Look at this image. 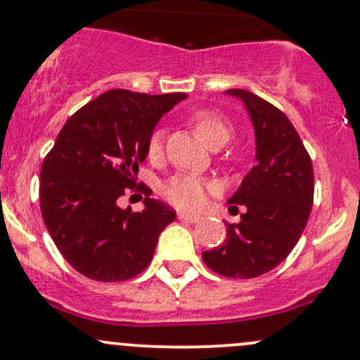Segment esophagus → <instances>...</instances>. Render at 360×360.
I'll use <instances>...</instances> for the list:
<instances>
[{
  "label": "esophagus",
  "instance_id": "1",
  "mask_svg": "<svg viewBox=\"0 0 360 360\" xmlns=\"http://www.w3.org/2000/svg\"><path fill=\"white\" fill-rule=\"evenodd\" d=\"M177 219L179 220H186V222H198L200 215H195V213H188V212H177Z\"/></svg>",
  "mask_w": 360,
  "mask_h": 360
}]
</instances>
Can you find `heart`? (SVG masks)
<instances>
[{
  "label": "heart",
  "instance_id": "obj_1",
  "mask_svg": "<svg viewBox=\"0 0 360 360\" xmlns=\"http://www.w3.org/2000/svg\"><path fill=\"white\" fill-rule=\"evenodd\" d=\"M191 124L196 135L210 148H220L231 140L232 126L224 116L210 110H200L193 114ZM147 153L150 160H159L162 155V133L155 131L148 138ZM212 191V184L196 176H176L164 186V195L176 207L196 210L203 207L207 195Z\"/></svg>",
  "mask_w": 360,
  "mask_h": 360
}]
</instances>
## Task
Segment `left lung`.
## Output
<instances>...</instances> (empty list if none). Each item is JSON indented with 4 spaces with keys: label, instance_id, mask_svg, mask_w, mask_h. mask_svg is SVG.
<instances>
[{
    "label": "left lung",
    "instance_id": "1",
    "mask_svg": "<svg viewBox=\"0 0 360 360\" xmlns=\"http://www.w3.org/2000/svg\"><path fill=\"white\" fill-rule=\"evenodd\" d=\"M239 98L255 129V167L227 200L244 208L239 224L227 225L220 246L201 255L205 264L231 278H255L274 270L301 238L314 195L309 155L289 117L248 90H225Z\"/></svg>",
    "mask_w": 360,
    "mask_h": 360
}]
</instances>
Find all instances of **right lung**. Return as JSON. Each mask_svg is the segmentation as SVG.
<instances>
[{"label":"right lung","instance_id":"add662e5","mask_svg":"<svg viewBox=\"0 0 360 360\" xmlns=\"http://www.w3.org/2000/svg\"><path fill=\"white\" fill-rule=\"evenodd\" d=\"M186 94L109 90L65 122L41 171V212L51 238L78 274L121 282L152 262L160 232L176 212L147 193L143 210L121 208L157 122Z\"/></svg>","mask_w":360,"mask_h":360}]
</instances>
